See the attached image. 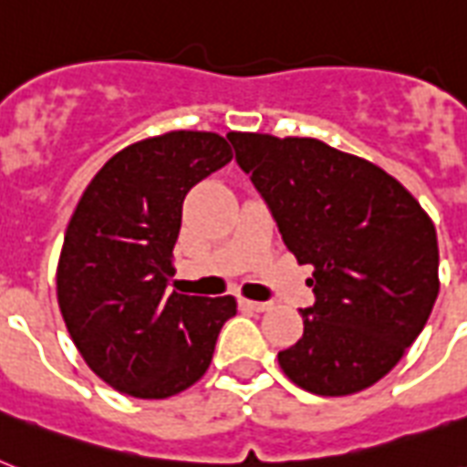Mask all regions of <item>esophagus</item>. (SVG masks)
<instances>
[{
  "instance_id": "obj_1",
  "label": "esophagus",
  "mask_w": 467,
  "mask_h": 467,
  "mask_svg": "<svg viewBox=\"0 0 467 467\" xmlns=\"http://www.w3.org/2000/svg\"><path fill=\"white\" fill-rule=\"evenodd\" d=\"M242 306L249 307V310H256V312L271 310V303H262V300H247V298H242Z\"/></svg>"
}]
</instances>
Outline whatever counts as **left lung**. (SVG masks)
Returning a JSON list of instances; mask_svg holds the SVG:
<instances>
[{"label": "left lung", "mask_w": 467, "mask_h": 467, "mask_svg": "<svg viewBox=\"0 0 467 467\" xmlns=\"http://www.w3.org/2000/svg\"><path fill=\"white\" fill-rule=\"evenodd\" d=\"M298 264L315 306L278 366L315 395L341 398L388 376L439 296L436 227L420 201L373 161L315 138L227 133Z\"/></svg>", "instance_id": "8db88e82"}]
</instances>
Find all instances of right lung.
I'll use <instances>...</instances> for the list:
<instances>
[{"label": "right lung", "mask_w": 467, "mask_h": 467, "mask_svg": "<svg viewBox=\"0 0 467 467\" xmlns=\"http://www.w3.org/2000/svg\"><path fill=\"white\" fill-rule=\"evenodd\" d=\"M230 160L223 135L169 130L116 152L84 189L57 262V306L84 363L113 390L171 398L211 366L237 300L167 284L183 198Z\"/></svg>", "instance_id": "right-lung-1"}]
</instances>
